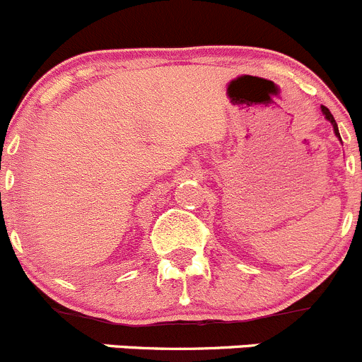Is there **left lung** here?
<instances>
[{
    "mask_svg": "<svg viewBox=\"0 0 362 362\" xmlns=\"http://www.w3.org/2000/svg\"><path fill=\"white\" fill-rule=\"evenodd\" d=\"M320 110H322V114H324V117H325V119H327L329 123L332 124V130H334V135H336V137H338L339 141H341V137H339V132H338V124H336V121H334V117H332V114L329 112V109H327V107H324V105L320 107ZM361 169H362V167H361Z\"/></svg>",
    "mask_w": 362,
    "mask_h": 362,
    "instance_id": "1",
    "label": "left lung"
}]
</instances>
